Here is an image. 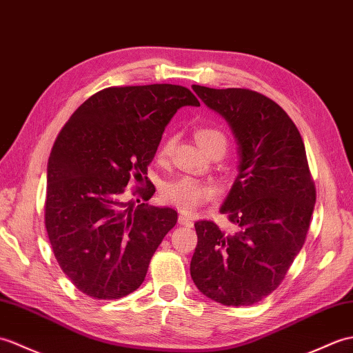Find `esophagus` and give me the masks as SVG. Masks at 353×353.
Segmentation results:
<instances>
[{"label": "esophagus", "instance_id": "obj_1", "mask_svg": "<svg viewBox=\"0 0 353 353\" xmlns=\"http://www.w3.org/2000/svg\"><path fill=\"white\" fill-rule=\"evenodd\" d=\"M178 222L181 223V225H184V226H192L193 225V219L190 216L181 213V214L178 216Z\"/></svg>", "mask_w": 353, "mask_h": 353}]
</instances>
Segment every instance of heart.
Here are the masks:
<instances>
[{"label": "heart", "mask_w": 353, "mask_h": 353, "mask_svg": "<svg viewBox=\"0 0 353 353\" xmlns=\"http://www.w3.org/2000/svg\"><path fill=\"white\" fill-rule=\"evenodd\" d=\"M194 137H196L198 143L207 154L221 150L225 152L226 150V136L221 130L211 128V127H203L196 130L194 132ZM175 145V137L169 136L161 142L159 148V159L164 160L168 159L172 152V148ZM161 196L166 201L169 205H174L181 211H189L196 210L201 207L203 202L210 201L214 196V189L207 183H202L199 179H194L192 176H181L176 179H172L163 185L161 189Z\"/></svg>", "instance_id": "b5f03b06"}]
</instances>
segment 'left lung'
I'll list each match as a JSON object with an SVG mask.
<instances>
[{
	"label": "left lung",
	"mask_w": 353,
	"mask_h": 353,
	"mask_svg": "<svg viewBox=\"0 0 353 353\" xmlns=\"http://www.w3.org/2000/svg\"><path fill=\"white\" fill-rule=\"evenodd\" d=\"M193 90L228 122L239 174L221 213L236 231L194 223L190 275L202 294L228 307L254 305L275 290L302 249L316 203L299 130L275 101L249 89Z\"/></svg>",
	"instance_id": "1"
}]
</instances>
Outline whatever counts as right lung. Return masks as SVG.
I'll return each instance as SVG.
<instances>
[{"mask_svg":"<svg viewBox=\"0 0 353 353\" xmlns=\"http://www.w3.org/2000/svg\"><path fill=\"white\" fill-rule=\"evenodd\" d=\"M184 105L201 104L183 85L107 88L84 101L57 136L45 226L61 270L84 294L119 299L134 292L175 226L174 208L134 207L123 193L131 178L148 175L164 128ZM154 192L136 190L143 201Z\"/></svg>","mask_w":353,"mask_h":353,"instance_id":"add662e5","label":"right lung"}]
</instances>
